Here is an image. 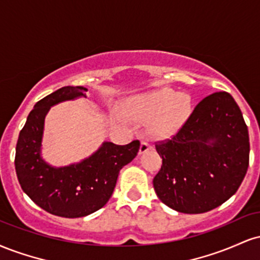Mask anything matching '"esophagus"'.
<instances>
[{
  "label": "esophagus",
  "instance_id": "34e87169",
  "mask_svg": "<svg viewBox=\"0 0 260 260\" xmlns=\"http://www.w3.org/2000/svg\"><path fill=\"white\" fill-rule=\"evenodd\" d=\"M150 149H153V147H151V145H150V143L147 142V140H142V143H140L139 154H143V153H145V151L150 150Z\"/></svg>",
  "mask_w": 260,
  "mask_h": 260
}]
</instances>
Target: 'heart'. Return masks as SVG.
<instances>
[{
	"mask_svg": "<svg viewBox=\"0 0 260 260\" xmlns=\"http://www.w3.org/2000/svg\"><path fill=\"white\" fill-rule=\"evenodd\" d=\"M133 118L154 120L150 131L156 137H170L183 126L192 113V98L187 92L164 88L136 98L127 106Z\"/></svg>",
	"mask_w": 260,
	"mask_h": 260,
	"instance_id": "heart-1",
	"label": "heart"
}]
</instances>
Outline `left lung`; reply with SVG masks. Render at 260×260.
<instances>
[{"label": "left lung", "instance_id": "left-lung-1", "mask_svg": "<svg viewBox=\"0 0 260 260\" xmlns=\"http://www.w3.org/2000/svg\"><path fill=\"white\" fill-rule=\"evenodd\" d=\"M155 148L162 157L153 180L155 193L184 214L207 213L225 203L249 165L248 128L226 91L204 98L177 133Z\"/></svg>", "mask_w": 260, "mask_h": 260}]
</instances>
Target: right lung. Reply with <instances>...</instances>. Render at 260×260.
Instances as JSON below:
<instances>
[{"mask_svg":"<svg viewBox=\"0 0 260 260\" xmlns=\"http://www.w3.org/2000/svg\"><path fill=\"white\" fill-rule=\"evenodd\" d=\"M83 86H63L44 99L29 113L16 148V172L20 187L35 204L52 215L82 217L99 210L111 198L120 170L138 154L140 143L111 142L77 165L51 168L40 156L44 120L52 105L86 96Z\"/></svg>","mask_w":260,"mask_h":260,"instance_id":"add662e5","label":"right lung"}]
</instances>
